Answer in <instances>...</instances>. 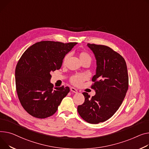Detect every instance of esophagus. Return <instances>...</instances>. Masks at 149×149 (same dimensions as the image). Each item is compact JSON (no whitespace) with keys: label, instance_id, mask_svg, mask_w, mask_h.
<instances>
[{"label":"esophagus","instance_id":"obj_1","mask_svg":"<svg viewBox=\"0 0 149 149\" xmlns=\"http://www.w3.org/2000/svg\"><path fill=\"white\" fill-rule=\"evenodd\" d=\"M71 91L75 93H78V91L76 88H75L74 87H71Z\"/></svg>","mask_w":149,"mask_h":149}]
</instances>
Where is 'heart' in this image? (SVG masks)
Returning a JSON list of instances; mask_svg holds the SVG:
<instances>
[{
	"mask_svg": "<svg viewBox=\"0 0 149 149\" xmlns=\"http://www.w3.org/2000/svg\"><path fill=\"white\" fill-rule=\"evenodd\" d=\"M78 56H79V58H80V60L81 62H83L84 61H88L89 62H91V61H92V57H91V55L88 53H87V52H80L78 54ZM68 57H69V54H66L64 57L63 61V64H65L66 63ZM84 77L83 75H74L71 78L70 81L72 84L78 86H80L82 84V83L84 81Z\"/></svg>",
	"mask_w": 149,
	"mask_h": 149,
	"instance_id": "obj_1",
	"label": "heart"
}]
</instances>
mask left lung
<instances>
[{
    "instance_id": "1",
    "label": "left lung",
    "mask_w": 149,
    "mask_h": 149,
    "mask_svg": "<svg viewBox=\"0 0 149 149\" xmlns=\"http://www.w3.org/2000/svg\"><path fill=\"white\" fill-rule=\"evenodd\" d=\"M96 60V74L92 86L96 92L91 97L83 93L84 102L78 105L77 111L87 122H103L117 111L128 89L127 69L124 58L111 48L102 45L87 44Z\"/></svg>"
}]
</instances>
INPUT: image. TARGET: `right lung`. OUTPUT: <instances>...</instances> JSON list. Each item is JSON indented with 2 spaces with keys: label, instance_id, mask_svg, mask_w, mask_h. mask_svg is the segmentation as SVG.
<instances>
[{
  "label": "right lung",
  "instance_id": "add662e5",
  "mask_svg": "<svg viewBox=\"0 0 149 149\" xmlns=\"http://www.w3.org/2000/svg\"><path fill=\"white\" fill-rule=\"evenodd\" d=\"M77 42L41 41L28 48L18 61L15 77L17 95L24 110L33 117L53 115L69 87H54L51 72L59 69L65 55Z\"/></svg>",
  "mask_w": 149,
  "mask_h": 149
}]
</instances>
